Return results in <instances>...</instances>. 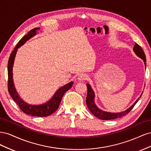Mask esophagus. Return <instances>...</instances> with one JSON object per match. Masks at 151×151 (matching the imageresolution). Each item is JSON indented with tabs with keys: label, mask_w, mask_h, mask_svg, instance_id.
I'll return each instance as SVG.
<instances>
[{
	"label": "esophagus",
	"mask_w": 151,
	"mask_h": 151,
	"mask_svg": "<svg viewBox=\"0 0 151 151\" xmlns=\"http://www.w3.org/2000/svg\"><path fill=\"white\" fill-rule=\"evenodd\" d=\"M88 75L84 74V73H82V74H80L78 75V77H77V79H78L79 81H84L88 79Z\"/></svg>",
	"instance_id": "esophagus-1"
}]
</instances>
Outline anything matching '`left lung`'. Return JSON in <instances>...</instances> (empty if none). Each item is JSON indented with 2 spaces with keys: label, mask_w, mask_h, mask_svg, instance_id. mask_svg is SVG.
<instances>
[{
  "label": "left lung",
  "mask_w": 151,
  "mask_h": 151,
  "mask_svg": "<svg viewBox=\"0 0 151 151\" xmlns=\"http://www.w3.org/2000/svg\"><path fill=\"white\" fill-rule=\"evenodd\" d=\"M134 51L135 53V54L137 55L139 57L142 59L144 60V62L145 63V66L146 67L145 64V55L143 51L142 48H141L140 46L137 44L135 43L134 47ZM87 88H88V94H87L86 96V104L87 106H88V109L89 111L92 113L93 115L99 119L101 120H112V119H116L117 118H120L123 116L125 115L126 114L129 113L131 109L134 108V106L135 105V104L137 103L139 98L136 100V101L132 105V106L126 109L125 111H123L120 113H110V112H107V111H104L101 109H100L99 108L97 107L96 105L94 103V93L93 90L91 88V86L89 84H87ZM142 94L140 96H141Z\"/></svg>",
  "instance_id": "obj_1"
}]
</instances>
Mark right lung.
Listing matches in <instances>:
<instances>
[{"label":"right lung","mask_w":151,"mask_h":151,"mask_svg":"<svg viewBox=\"0 0 151 151\" xmlns=\"http://www.w3.org/2000/svg\"><path fill=\"white\" fill-rule=\"evenodd\" d=\"M40 29V28H35L29 31L28 34L24 36L17 43L16 47L14 50H13L11 53V55L8 61L7 71H8V91L11 96L12 98L14 101L17 103L18 106L21 110L27 115L34 116H47L51 115L58 108L59 105L61 102V100L64 93L70 89L73 84V82L67 84L64 86L61 87L59 88L56 93L54 94L53 97L50 99L48 101L40 105H32L29 104L24 102L22 100L19 95L18 94L16 89L15 88L14 84L13 81V73H12V67L14 62L16 52L17 51V48H19L22 45H24L27 41L29 40L33 36L36 35V31Z\"/></svg>","instance_id":"add662e5"}]
</instances>
